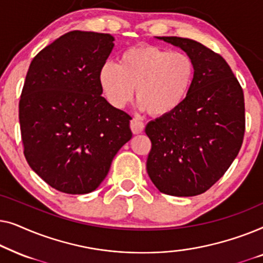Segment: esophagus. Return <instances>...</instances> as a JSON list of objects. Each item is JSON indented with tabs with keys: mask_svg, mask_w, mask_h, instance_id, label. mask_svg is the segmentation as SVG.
<instances>
[{
	"mask_svg": "<svg viewBox=\"0 0 263 263\" xmlns=\"http://www.w3.org/2000/svg\"><path fill=\"white\" fill-rule=\"evenodd\" d=\"M130 128L134 134H140V133H142L143 129H145V123L139 121L138 118H133L130 121Z\"/></svg>",
	"mask_w": 263,
	"mask_h": 263,
	"instance_id": "obj_1",
	"label": "esophagus"
}]
</instances>
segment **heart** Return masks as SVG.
<instances>
[{
	"mask_svg": "<svg viewBox=\"0 0 263 263\" xmlns=\"http://www.w3.org/2000/svg\"><path fill=\"white\" fill-rule=\"evenodd\" d=\"M195 79L193 60L183 52L153 45L135 46L122 53L120 64L107 61L99 82L111 105L127 106L136 97L139 106L153 116H166L184 103Z\"/></svg>",
	"mask_w": 263,
	"mask_h": 263,
	"instance_id": "heart-1",
	"label": "heart"
}]
</instances>
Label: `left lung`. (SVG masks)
I'll use <instances>...</instances> for the list:
<instances>
[{
	"label": "left lung",
	"instance_id": "8db88e82",
	"mask_svg": "<svg viewBox=\"0 0 263 263\" xmlns=\"http://www.w3.org/2000/svg\"><path fill=\"white\" fill-rule=\"evenodd\" d=\"M186 52L195 66L192 91L174 112L151 121L147 172L160 193L195 196L220 179L243 143V88L228 62L199 42L159 37Z\"/></svg>",
	"mask_w": 263,
	"mask_h": 263
}]
</instances>
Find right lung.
Returning a JSON list of instances; mask_svg holds the SVG:
<instances>
[{
  "mask_svg": "<svg viewBox=\"0 0 263 263\" xmlns=\"http://www.w3.org/2000/svg\"><path fill=\"white\" fill-rule=\"evenodd\" d=\"M112 48L111 34L70 31L28 68L19 102L24 154L59 192L96 190L132 139V117L102 97L99 71Z\"/></svg>",
  "mask_w": 263,
  "mask_h": 263,
  "instance_id": "right-lung-1",
  "label": "right lung"
}]
</instances>
